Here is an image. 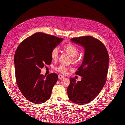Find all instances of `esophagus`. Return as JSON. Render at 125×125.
I'll use <instances>...</instances> for the list:
<instances>
[{
  "label": "esophagus",
  "mask_w": 125,
  "mask_h": 125,
  "mask_svg": "<svg viewBox=\"0 0 125 125\" xmlns=\"http://www.w3.org/2000/svg\"><path fill=\"white\" fill-rule=\"evenodd\" d=\"M64 77L63 75H62L61 74H59V79H60V80H62V79H64Z\"/></svg>",
  "instance_id": "esophagus-1"
}]
</instances>
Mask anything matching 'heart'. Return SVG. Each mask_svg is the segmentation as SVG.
Returning a JSON list of instances; mask_svg holds the SVG:
<instances>
[{
    "label": "heart",
    "instance_id": "1",
    "mask_svg": "<svg viewBox=\"0 0 125 125\" xmlns=\"http://www.w3.org/2000/svg\"><path fill=\"white\" fill-rule=\"evenodd\" d=\"M64 50L66 52L69 54L72 57V61L74 62H77L79 60V57L77 55L79 52V49L75 45L73 44L69 43L65 45L64 47ZM59 56V51L57 48H54L51 51V57L54 60H57ZM67 68L65 65H61L56 68V70L62 74L66 73Z\"/></svg>",
    "mask_w": 125,
    "mask_h": 125
}]
</instances>
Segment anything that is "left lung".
Instances as JSON below:
<instances>
[{"label": "left lung", "instance_id": "1", "mask_svg": "<svg viewBox=\"0 0 125 125\" xmlns=\"http://www.w3.org/2000/svg\"><path fill=\"white\" fill-rule=\"evenodd\" d=\"M72 41L85 48L83 62L75 72L82 76L76 83L71 78L67 89L69 98L73 103L83 105L92 101L103 88L107 80L109 57L103 42L91 36L74 37Z\"/></svg>", "mask_w": 125, "mask_h": 125}]
</instances>
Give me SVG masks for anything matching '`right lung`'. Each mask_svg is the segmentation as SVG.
<instances>
[{
	"label": "right lung",
	"instance_id": "right-lung-1",
	"mask_svg": "<svg viewBox=\"0 0 125 125\" xmlns=\"http://www.w3.org/2000/svg\"><path fill=\"white\" fill-rule=\"evenodd\" d=\"M63 38L38 32L24 39L19 45L14 57L17 85L30 102L42 104L50 98L58 79L55 73L44 76L41 68L52 62L51 51Z\"/></svg>",
	"mask_w": 125,
	"mask_h": 125
}]
</instances>
